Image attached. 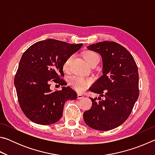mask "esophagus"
Instances as JSON below:
<instances>
[{
	"label": "esophagus",
	"mask_w": 155,
	"mask_h": 155,
	"mask_svg": "<svg viewBox=\"0 0 155 155\" xmlns=\"http://www.w3.org/2000/svg\"><path fill=\"white\" fill-rule=\"evenodd\" d=\"M77 98H78V99H82V98H84V96L82 95V94H77Z\"/></svg>",
	"instance_id": "34e87169"
}]
</instances>
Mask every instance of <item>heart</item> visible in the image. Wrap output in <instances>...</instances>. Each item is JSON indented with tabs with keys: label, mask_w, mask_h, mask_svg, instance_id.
<instances>
[{
	"label": "heart",
	"mask_w": 155,
	"mask_h": 155,
	"mask_svg": "<svg viewBox=\"0 0 155 155\" xmlns=\"http://www.w3.org/2000/svg\"><path fill=\"white\" fill-rule=\"evenodd\" d=\"M74 55L71 54L65 60L63 64V69L65 72H69L70 70V65L74 59ZM84 58L90 65L94 63H98L100 61V57L98 54L93 51H86L83 54ZM91 81L90 79H87L79 76H73L70 77L68 80L69 85L78 92H82L84 90L88 87V86L91 84Z\"/></svg>",
	"instance_id": "obj_1"
}]
</instances>
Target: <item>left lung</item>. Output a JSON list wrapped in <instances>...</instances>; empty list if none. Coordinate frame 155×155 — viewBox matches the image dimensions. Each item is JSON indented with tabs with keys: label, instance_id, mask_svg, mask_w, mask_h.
<instances>
[{
	"label": "left lung",
	"instance_id": "8db88e82",
	"mask_svg": "<svg viewBox=\"0 0 155 155\" xmlns=\"http://www.w3.org/2000/svg\"><path fill=\"white\" fill-rule=\"evenodd\" d=\"M87 48L103 59V76L90 90L101 97L90 98L91 109L83 113L85 124L94 129L109 130L119 127L129 117L139 94L138 68L127 48L112 41L91 44Z\"/></svg>",
	"mask_w": 155,
	"mask_h": 155
}]
</instances>
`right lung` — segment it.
<instances>
[{"mask_svg":"<svg viewBox=\"0 0 155 155\" xmlns=\"http://www.w3.org/2000/svg\"><path fill=\"white\" fill-rule=\"evenodd\" d=\"M83 44H68L48 39L31 45L24 53L14 78L18 103L25 115L39 124L48 125L61 119L65 101L77 98L70 87L51 91V81L67 85L63 64Z\"/></svg>","mask_w":155,"mask_h":155,"instance_id":"right-lung-1","label":"right lung"}]
</instances>
